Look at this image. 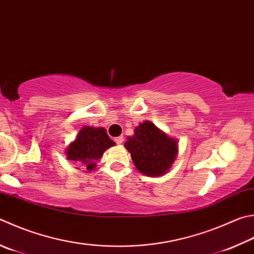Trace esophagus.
Segmentation results:
<instances>
[{"instance_id":"34e87169","label":"esophagus","mask_w":254,"mask_h":254,"mask_svg":"<svg viewBox=\"0 0 254 254\" xmlns=\"http://www.w3.org/2000/svg\"><path fill=\"white\" fill-rule=\"evenodd\" d=\"M114 141H115V143H118V144H121V143L123 142V136H118V137H115Z\"/></svg>"}]
</instances>
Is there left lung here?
Wrapping results in <instances>:
<instances>
[{
  "instance_id": "left-lung-1",
  "label": "left lung",
  "mask_w": 254,
  "mask_h": 254,
  "mask_svg": "<svg viewBox=\"0 0 254 254\" xmlns=\"http://www.w3.org/2000/svg\"><path fill=\"white\" fill-rule=\"evenodd\" d=\"M137 171L146 177H161L170 171L177 159L178 140L152 123L143 121L124 143Z\"/></svg>"
}]
</instances>
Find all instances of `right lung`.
Returning a JSON list of instances; mask_svg holds the SVG:
<instances>
[{
    "label": "right lung",
    "instance_id": "right-lung-1",
    "mask_svg": "<svg viewBox=\"0 0 254 254\" xmlns=\"http://www.w3.org/2000/svg\"><path fill=\"white\" fill-rule=\"evenodd\" d=\"M114 145L104 127L85 126L77 133L75 140L66 146V160L76 164L77 169L84 167V172H91L95 170L104 152Z\"/></svg>",
    "mask_w": 254,
    "mask_h": 254
}]
</instances>
